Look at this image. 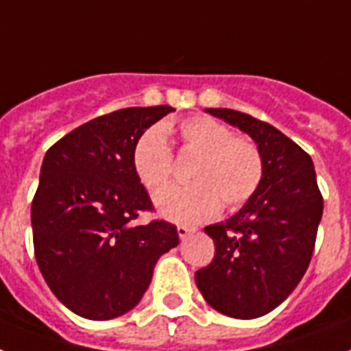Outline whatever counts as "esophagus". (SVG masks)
<instances>
[{"label": "esophagus", "mask_w": 351, "mask_h": 351, "mask_svg": "<svg viewBox=\"0 0 351 351\" xmlns=\"http://www.w3.org/2000/svg\"><path fill=\"white\" fill-rule=\"evenodd\" d=\"M176 232H178V236H180V240H185L187 236L196 232V229L195 227H187V225H178V227H176Z\"/></svg>", "instance_id": "34e87169"}]
</instances>
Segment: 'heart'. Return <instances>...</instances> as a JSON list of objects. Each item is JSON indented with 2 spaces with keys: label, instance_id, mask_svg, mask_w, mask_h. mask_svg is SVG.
<instances>
[{
  "label": "heart",
  "instance_id": "1",
  "mask_svg": "<svg viewBox=\"0 0 351 351\" xmlns=\"http://www.w3.org/2000/svg\"><path fill=\"white\" fill-rule=\"evenodd\" d=\"M171 126L149 128L136 138L131 162L147 189L160 191L173 175V153L166 141ZM182 147L198 153L189 169L193 184L169 187L156 196V209L169 220H209L223 202L240 207L254 195L263 178V158L254 142L232 135L229 128L210 117H191L178 124Z\"/></svg>",
  "mask_w": 351,
  "mask_h": 351
}]
</instances>
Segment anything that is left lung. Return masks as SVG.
Listing matches in <instances>:
<instances>
[{"label": "left lung", "mask_w": 351, "mask_h": 351, "mask_svg": "<svg viewBox=\"0 0 351 351\" xmlns=\"http://www.w3.org/2000/svg\"><path fill=\"white\" fill-rule=\"evenodd\" d=\"M205 111L258 144L263 178L234 216L205 227L215 241V258L196 270V287L221 314L261 317L292 294L312 259L323 216L314 162L269 122L227 108Z\"/></svg>", "instance_id": "8db88e82"}]
</instances>
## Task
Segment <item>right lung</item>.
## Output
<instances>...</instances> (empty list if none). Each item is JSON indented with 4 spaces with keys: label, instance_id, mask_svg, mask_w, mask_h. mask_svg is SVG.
<instances>
[{
    "label": "right lung",
    "instance_id": "1",
    "mask_svg": "<svg viewBox=\"0 0 351 351\" xmlns=\"http://www.w3.org/2000/svg\"><path fill=\"white\" fill-rule=\"evenodd\" d=\"M171 106L124 108L97 117L45 155L32 200L37 267L56 298L92 321L135 308L156 261L178 245L175 225L136 223L153 204L131 153Z\"/></svg>",
    "mask_w": 351,
    "mask_h": 351
}]
</instances>
